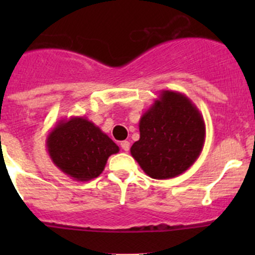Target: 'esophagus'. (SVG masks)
<instances>
[{
    "label": "esophagus",
    "instance_id": "esophagus-1",
    "mask_svg": "<svg viewBox=\"0 0 255 255\" xmlns=\"http://www.w3.org/2000/svg\"><path fill=\"white\" fill-rule=\"evenodd\" d=\"M121 146H122L123 150L128 151L129 150V142L128 140H123V142H121Z\"/></svg>",
    "mask_w": 255,
    "mask_h": 255
}]
</instances>
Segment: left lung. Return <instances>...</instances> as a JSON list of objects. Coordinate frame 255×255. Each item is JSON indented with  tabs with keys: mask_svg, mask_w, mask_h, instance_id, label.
I'll return each instance as SVG.
<instances>
[{
	"mask_svg": "<svg viewBox=\"0 0 255 255\" xmlns=\"http://www.w3.org/2000/svg\"><path fill=\"white\" fill-rule=\"evenodd\" d=\"M139 132L130 154L146 175L164 180L181 175L197 160L206 126L189 97L163 90L140 117Z\"/></svg>",
	"mask_w": 255,
	"mask_h": 255,
	"instance_id": "left-lung-1",
	"label": "left lung"
}]
</instances>
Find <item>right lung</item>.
Returning <instances> with one entry per match:
<instances>
[{"mask_svg":"<svg viewBox=\"0 0 255 255\" xmlns=\"http://www.w3.org/2000/svg\"><path fill=\"white\" fill-rule=\"evenodd\" d=\"M54 165L76 181H89L104 171L107 159L120 148L86 117L60 120L47 137Z\"/></svg>","mask_w":255,"mask_h":255,"instance_id":"add662e5","label":"right lung"}]
</instances>
